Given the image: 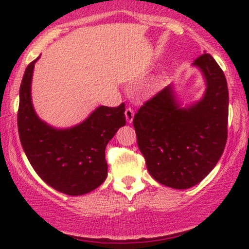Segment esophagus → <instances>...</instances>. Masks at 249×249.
Returning <instances> with one entry per match:
<instances>
[{
	"instance_id": "obj_1",
	"label": "esophagus",
	"mask_w": 249,
	"mask_h": 249,
	"mask_svg": "<svg viewBox=\"0 0 249 249\" xmlns=\"http://www.w3.org/2000/svg\"><path fill=\"white\" fill-rule=\"evenodd\" d=\"M134 115H135V112L131 107H127V108L125 109V118H126V122L129 123V124L130 123H132V120H134Z\"/></svg>"
}]
</instances>
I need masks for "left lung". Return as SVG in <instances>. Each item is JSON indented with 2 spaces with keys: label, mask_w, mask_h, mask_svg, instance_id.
<instances>
[{
  "label": "left lung",
  "mask_w": 249,
  "mask_h": 249,
  "mask_svg": "<svg viewBox=\"0 0 249 249\" xmlns=\"http://www.w3.org/2000/svg\"><path fill=\"white\" fill-rule=\"evenodd\" d=\"M193 66L201 71L206 83L200 101L182 107L169 85L134 118L148 172L160 184L175 189L201 182L217 165L228 139L229 91L224 73L207 53Z\"/></svg>",
  "instance_id": "left-lung-1"
}]
</instances>
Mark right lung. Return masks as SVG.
I'll return each instance as SVG.
<instances>
[{"mask_svg":"<svg viewBox=\"0 0 249 249\" xmlns=\"http://www.w3.org/2000/svg\"><path fill=\"white\" fill-rule=\"evenodd\" d=\"M34 60L25 70L19 91L18 130L22 149L37 175L55 190L83 195L107 177V143L125 125V105L97 107L84 122L55 129L38 118L31 101Z\"/></svg>","mask_w":249,"mask_h":249,"instance_id":"right-lung-1","label":"right lung"}]
</instances>
